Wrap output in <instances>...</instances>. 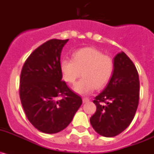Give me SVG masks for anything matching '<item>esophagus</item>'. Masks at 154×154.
Instances as JSON below:
<instances>
[{"label": "esophagus", "instance_id": "obj_1", "mask_svg": "<svg viewBox=\"0 0 154 154\" xmlns=\"http://www.w3.org/2000/svg\"><path fill=\"white\" fill-rule=\"evenodd\" d=\"M89 101V99H88V98H82V102H83V103H88Z\"/></svg>", "mask_w": 154, "mask_h": 154}]
</instances>
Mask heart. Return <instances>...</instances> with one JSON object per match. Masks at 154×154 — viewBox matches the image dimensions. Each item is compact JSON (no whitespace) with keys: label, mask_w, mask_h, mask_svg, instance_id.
Listing matches in <instances>:
<instances>
[{"label":"heart","mask_w":154,"mask_h":154,"mask_svg":"<svg viewBox=\"0 0 154 154\" xmlns=\"http://www.w3.org/2000/svg\"><path fill=\"white\" fill-rule=\"evenodd\" d=\"M113 69L112 58L91 47L75 51L72 60L63 59L60 63L62 78L68 83H75L82 72L83 78L73 88L80 95H88L96 87L100 89L105 86L112 76Z\"/></svg>","instance_id":"heart-1"}]
</instances>
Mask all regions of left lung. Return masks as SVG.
Instances as JSON below:
<instances>
[{
    "label": "left lung",
    "instance_id": "left-lung-1",
    "mask_svg": "<svg viewBox=\"0 0 154 154\" xmlns=\"http://www.w3.org/2000/svg\"><path fill=\"white\" fill-rule=\"evenodd\" d=\"M113 63L109 82L93 101L97 109L90 118L95 131L105 137H116L130 126L140 99L139 75L130 58L121 51Z\"/></svg>",
    "mask_w": 154,
    "mask_h": 154
}]
</instances>
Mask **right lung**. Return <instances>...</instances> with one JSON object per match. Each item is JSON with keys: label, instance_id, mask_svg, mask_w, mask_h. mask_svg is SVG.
<instances>
[{"label": "right lung", "instance_id": "right-lung-1", "mask_svg": "<svg viewBox=\"0 0 154 154\" xmlns=\"http://www.w3.org/2000/svg\"><path fill=\"white\" fill-rule=\"evenodd\" d=\"M66 40L51 39L31 53L23 65L20 98L30 123L45 133H56L72 122L81 97L62 81L60 58ZM62 96V99L58 98Z\"/></svg>", "mask_w": 154, "mask_h": 154}]
</instances>
